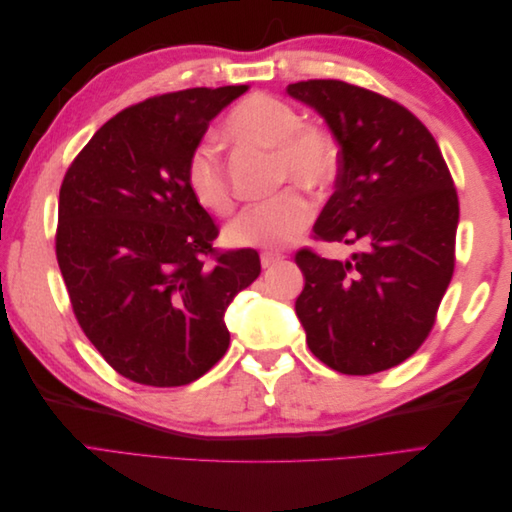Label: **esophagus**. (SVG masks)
Segmentation results:
<instances>
[{
  "instance_id": "esophagus-1",
  "label": "esophagus",
  "mask_w": 512,
  "mask_h": 512,
  "mask_svg": "<svg viewBox=\"0 0 512 512\" xmlns=\"http://www.w3.org/2000/svg\"><path fill=\"white\" fill-rule=\"evenodd\" d=\"M284 260V256L280 254H271V252H265L260 256V262H262V269H271L275 265H280V262Z\"/></svg>"
}]
</instances>
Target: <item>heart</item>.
<instances>
[{"label": "heart", "mask_w": 512, "mask_h": 512, "mask_svg": "<svg viewBox=\"0 0 512 512\" xmlns=\"http://www.w3.org/2000/svg\"><path fill=\"white\" fill-rule=\"evenodd\" d=\"M226 132L245 143L271 149L277 185L299 183L307 190H327L339 173V149L329 130L305 123L290 102L271 94L243 98L226 117ZM185 185L196 203L228 215L235 194L218 145L200 141L185 162ZM314 218V207L299 188H286L252 205L228 228V241L243 247H284L297 239Z\"/></svg>", "instance_id": "obj_1"}]
</instances>
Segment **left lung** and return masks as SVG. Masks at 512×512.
I'll return each mask as SVG.
<instances>
[{
  "mask_svg": "<svg viewBox=\"0 0 512 512\" xmlns=\"http://www.w3.org/2000/svg\"><path fill=\"white\" fill-rule=\"evenodd\" d=\"M339 143L335 192L314 239L367 245L350 260L294 256L305 286L294 309L324 365L369 376L423 346L455 271L459 198L436 138L406 106L335 79L288 85Z\"/></svg>",
  "mask_w": 512,
  "mask_h": 512,
  "instance_id": "left-lung-1",
  "label": "left lung"
}]
</instances>
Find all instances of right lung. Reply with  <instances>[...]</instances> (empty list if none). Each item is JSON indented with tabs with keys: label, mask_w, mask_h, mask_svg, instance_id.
<instances>
[{
	"label": "right lung",
	"mask_w": 512,
	"mask_h": 512,
	"mask_svg": "<svg viewBox=\"0 0 512 512\" xmlns=\"http://www.w3.org/2000/svg\"><path fill=\"white\" fill-rule=\"evenodd\" d=\"M243 91L194 87L123 108L61 181L55 254L72 312L132 382L207 374L230 344L228 305L260 275L252 247H213L220 228L185 185L190 151Z\"/></svg>",
	"instance_id": "right-lung-1"
}]
</instances>
